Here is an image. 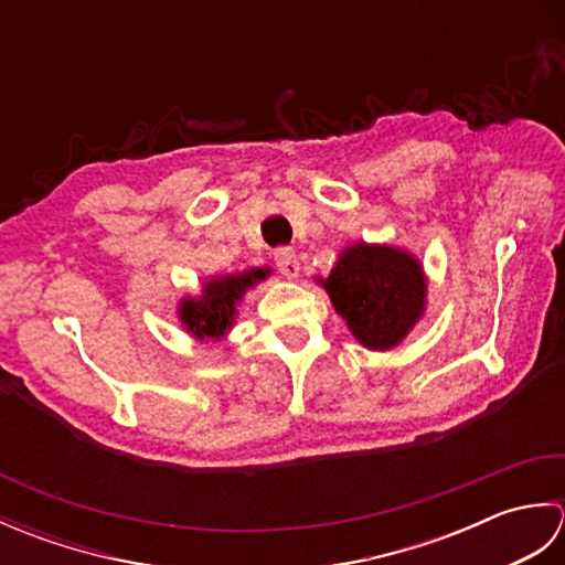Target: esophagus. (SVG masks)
<instances>
[{
  "label": "esophagus",
  "instance_id": "34e87169",
  "mask_svg": "<svg viewBox=\"0 0 565 565\" xmlns=\"http://www.w3.org/2000/svg\"><path fill=\"white\" fill-rule=\"evenodd\" d=\"M274 262L279 271L286 276V279H298V274H301V262H298L296 252L291 247H279L274 252Z\"/></svg>",
  "mask_w": 565,
  "mask_h": 565
}]
</instances>
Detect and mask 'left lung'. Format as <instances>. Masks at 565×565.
<instances>
[{
	"label": "left lung",
	"instance_id": "8db88e82",
	"mask_svg": "<svg viewBox=\"0 0 565 565\" xmlns=\"http://www.w3.org/2000/svg\"><path fill=\"white\" fill-rule=\"evenodd\" d=\"M354 340L374 352L395 350L427 310V274L411 249L386 243L347 245L332 271L316 279Z\"/></svg>",
	"mask_w": 565,
	"mask_h": 565
}]
</instances>
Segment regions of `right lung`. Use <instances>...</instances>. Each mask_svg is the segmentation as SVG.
<instances>
[{"label": "right lung", "mask_w": 565, "mask_h": 565, "mask_svg": "<svg viewBox=\"0 0 565 565\" xmlns=\"http://www.w3.org/2000/svg\"><path fill=\"white\" fill-rule=\"evenodd\" d=\"M271 267H252L245 271L211 276L201 284L199 296H184L177 303V318L189 338L199 342H218L233 330L237 308L249 289L267 281Z\"/></svg>", "instance_id": "right-lung-1"}]
</instances>
